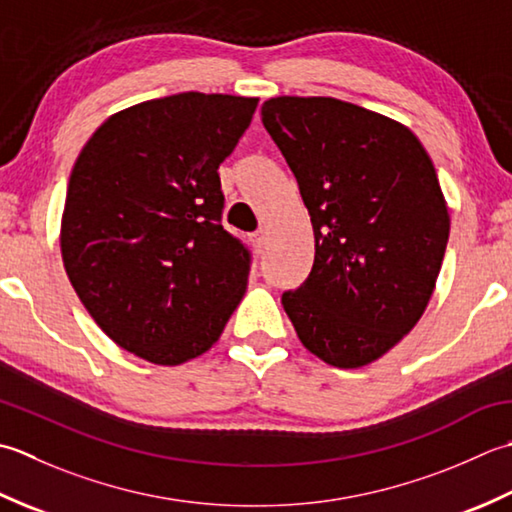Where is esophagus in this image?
Here are the masks:
<instances>
[{"label": "esophagus", "mask_w": 512, "mask_h": 512, "mask_svg": "<svg viewBox=\"0 0 512 512\" xmlns=\"http://www.w3.org/2000/svg\"><path fill=\"white\" fill-rule=\"evenodd\" d=\"M252 245H254L256 252H260V249H263V245H265V232H263V229H258V232L252 234Z\"/></svg>", "instance_id": "esophagus-1"}]
</instances>
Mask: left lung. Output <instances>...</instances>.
Segmentation results:
<instances>
[{
  "mask_svg": "<svg viewBox=\"0 0 512 512\" xmlns=\"http://www.w3.org/2000/svg\"><path fill=\"white\" fill-rule=\"evenodd\" d=\"M260 114L316 238L283 307L314 356L364 367L417 325L440 274L451 218L431 156L406 125L340 99L276 97Z\"/></svg>",
  "mask_w": 512,
  "mask_h": 512,
  "instance_id": "1",
  "label": "left lung"
}]
</instances>
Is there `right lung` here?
<instances>
[{"instance_id":"obj_1","label":"right lung","mask_w":512,"mask_h":512,"mask_svg":"<svg viewBox=\"0 0 512 512\" xmlns=\"http://www.w3.org/2000/svg\"><path fill=\"white\" fill-rule=\"evenodd\" d=\"M258 99L181 95L99 125L72 168L61 256L108 338L148 362L183 364L221 338L252 254L223 227L221 165Z\"/></svg>"}]
</instances>
